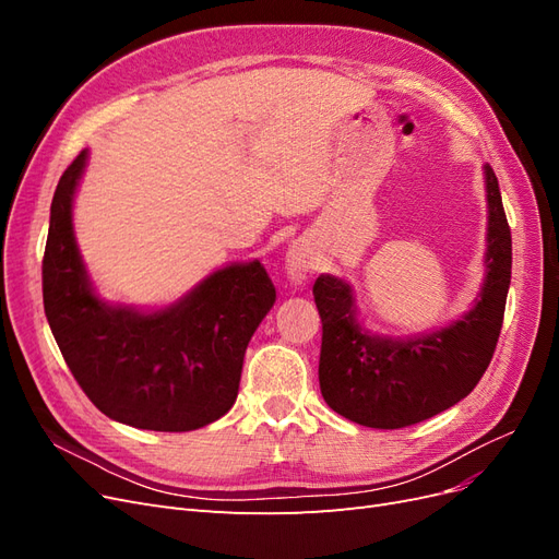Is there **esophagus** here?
<instances>
[{
	"label": "esophagus",
	"instance_id": "1",
	"mask_svg": "<svg viewBox=\"0 0 559 559\" xmlns=\"http://www.w3.org/2000/svg\"><path fill=\"white\" fill-rule=\"evenodd\" d=\"M312 273V257L306 242H294L286 253V275L294 282H302Z\"/></svg>",
	"mask_w": 559,
	"mask_h": 559
}]
</instances>
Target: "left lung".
Listing matches in <instances>:
<instances>
[{"mask_svg": "<svg viewBox=\"0 0 559 559\" xmlns=\"http://www.w3.org/2000/svg\"><path fill=\"white\" fill-rule=\"evenodd\" d=\"M485 179L487 280L476 308L462 321L403 343L368 335L354 321L349 286L331 275L317 277L319 386L337 415L373 429H403L448 411L480 382L497 349L513 263L511 226L489 165Z\"/></svg>", "mask_w": 559, "mask_h": 559, "instance_id": "obj_1", "label": "left lung"}]
</instances>
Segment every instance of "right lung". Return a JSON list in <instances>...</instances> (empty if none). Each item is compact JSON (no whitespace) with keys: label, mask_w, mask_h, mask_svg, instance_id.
Listing matches in <instances>:
<instances>
[{"label":"right lung","mask_w":559,"mask_h":559,"mask_svg":"<svg viewBox=\"0 0 559 559\" xmlns=\"http://www.w3.org/2000/svg\"><path fill=\"white\" fill-rule=\"evenodd\" d=\"M86 151L50 202L41 261L44 310L62 357L95 408L148 431H193L226 415L245 349L275 302L259 261L210 275L177 306L140 314L109 308L86 280L72 230V198Z\"/></svg>","instance_id":"right-lung-1"}]
</instances>
